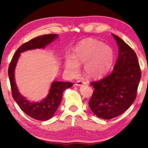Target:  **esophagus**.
I'll return each mask as SVG.
<instances>
[{"label": "esophagus", "instance_id": "1", "mask_svg": "<svg viewBox=\"0 0 148 148\" xmlns=\"http://www.w3.org/2000/svg\"><path fill=\"white\" fill-rule=\"evenodd\" d=\"M86 84V82H85V81H84V80H79V81H77V82H76L75 85H76V86H82L83 84Z\"/></svg>", "mask_w": 148, "mask_h": 148}]
</instances>
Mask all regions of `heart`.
Returning a JSON list of instances; mask_svg holds the SVG:
<instances>
[{"instance_id": "obj_1", "label": "heart", "mask_w": 148, "mask_h": 148, "mask_svg": "<svg viewBox=\"0 0 148 148\" xmlns=\"http://www.w3.org/2000/svg\"><path fill=\"white\" fill-rule=\"evenodd\" d=\"M114 52L111 47L98 40L88 38L76 46L73 56H69L65 61V69L70 75L79 71V64L84 63V71L90 77L96 78L106 73L112 66Z\"/></svg>"}]
</instances>
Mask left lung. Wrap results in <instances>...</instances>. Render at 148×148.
<instances>
[{"mask_svg":"<svg viewBox=\"0 0 148 148\" xmlns=\"http://www.w3.org/2000/svg\"><path fill=\"white\" fill-rule=\"evenodd\" d=\"M119 46V56L112 73L90 84L94 90L89 106L97 116L111 119L126 111L134 102L141 73L137 54L123 40L112 34Z\"/></svg>","mask_w":148,"mask_h":148,"instance_id":"8db88e82","label":"left lung"}]
</instances>
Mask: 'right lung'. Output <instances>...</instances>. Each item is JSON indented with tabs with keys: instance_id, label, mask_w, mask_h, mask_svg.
<instances>
[{
	"instance_id": "right-lung-1",
	"label": "right lung",
	"mask_w": 148,
	"mask_h": 148,
	"mask_svg": "<svg viewBox=\"0 0 148 148\" xmlns=\"http://www.w3.org/2000/svg\"><path fill=\"white\" fill-rule=\"evenodd\" d=\"M57 37L56 34H46L34 38L22 44L15 52L9 66L8 73L11 84L12 96L20 108L26 114L36 120L47 121L51 118L60 104L64 90L71 88L73 84L71 82H52L49 94L45 99L40 102H30L26 100L25 97L22 96L18 91L14 78L15 68L21 52L36 48H45L47 44H49Z\"/></svg>"
}]
</instances>
